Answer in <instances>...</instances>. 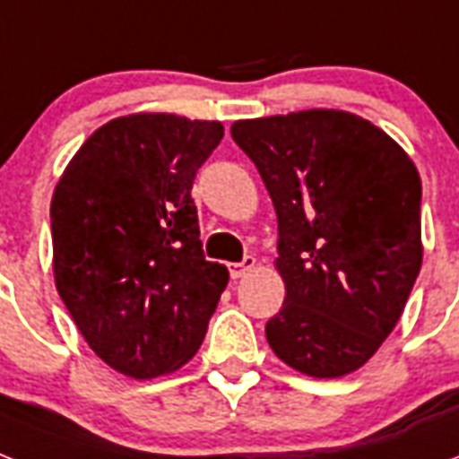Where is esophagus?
Segmentation results:
<instances>
[{
    "label": "esophagus",
    "instance_id": "esophagus-1",
    "mask_svg": "<svg viewBox=\"0 0 459 459\" xmlns=\"http://www.w3.org/2000/svg\"><path fill=\"white\" fill-rule=\"evenodd\" d=\"M255 268V258L254 255H244V261L239 263H230V275H232L234 280L244 278L247 273H251V270Z\"/></svg>",
    "mask_w": 459,
    "mask_h": 459
}]
</instances>
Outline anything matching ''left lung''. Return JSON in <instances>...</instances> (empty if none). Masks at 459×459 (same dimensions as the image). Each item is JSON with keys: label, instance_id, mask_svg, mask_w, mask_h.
<instances>
[{"label": "left lung", "instance_id": "obj_1", "mask_svg": "<svg viewBox=\"0 0 459 459\" xmlns=\"http://www.w3.org/2000/svg\"><path fill=\"white\" fill-rule=\"evenodd\" d=\"M278 212L285 304L270 350L314 378L374 357L421 268V179L410 155L361 117L304 109L232 124Z\"/></svg>", "mask_w": 459, "mask_h": 459}]
</instances>
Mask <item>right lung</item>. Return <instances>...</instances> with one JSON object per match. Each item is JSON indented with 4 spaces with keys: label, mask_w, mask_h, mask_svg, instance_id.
I'll list each match as a JSON object with an SVG mask.
<instances>
[{
    "label": "right lung",
    "mask_w": 459,
    "mask_h": 459,
    "mask_svg": "<svg viewBox=\"0 0 459 459\" xmlns=\"http://www.w3.org/2000/svg\"><path fill=\"white\" fill-rule=\"evenodd\" d=\"M222 134L220 122L165 112L119 117L56 181V292L91 350L119 374H172L204 342L230 273L205 261L191 189Z\"/></svg>",
    "instance_id": "right-lung-1"
}]
</instances>
